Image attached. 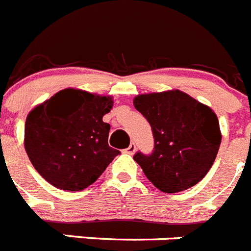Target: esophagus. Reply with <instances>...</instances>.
<instances>
[{
	"label": "esophagus",
	"instance_id": "esophagus-1",
	"mask_svg": "<svg viewBox=\"0 0 251 251\" xmlns=\"http://www.w3.org/2000/svg\"><path fill=\"white\" fill-rule=\"evenodd\" d=\"M135 150H136V147H135V144L131 143L130 145H128L127 149L125 150V152H127V154H134Z\"/></svg>",
	"mask_w": 251,
	"mask_h": 251
}]
</instances>
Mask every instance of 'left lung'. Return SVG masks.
<instances>
[{
	"label": "left lung",
	"instance_id": "left-lung-1",
	"mask_svg": "<svg viewBox=\"0 0 251 251\" xmlns=\"http://www.w3.org/2000/svg\"><path fill=\"white\" fill-rule=\"evenodd\" d=\"M134 106L149 121L155 141L151 155L134 156L148 179L164 193L203 179L222 138L215 111L179 89L138 95Z\"/></svg>",
	"mask_w": 251,
	"mask_h": 251
}]
</instances>
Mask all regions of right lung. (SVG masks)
<instances>
[{
    "label": "right lung",
    "instance_id": "add662e5",
    "mask_svg": "<svg viewBox=\"0 0 251 251\" xmlns=\"http://www.w3.org/2000/svg\"><path fill=\"white\" fill-rule=\"evenodd\" d=\"M111 96L65 88L36 104L25 123L30 162L51 186L82 191L99 179L119 150L108 147Z\"/></svg>",
    "mask_w": 251,
    "mask_h": 251
}]
</instances>
